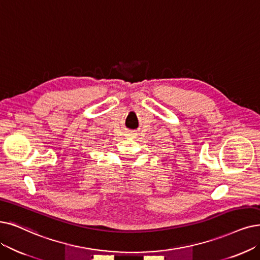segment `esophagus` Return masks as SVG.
<instances>
[{"label": "esophagus", "instance_id": "obj_1", "mask_svg": "<svg viewBox=\"0 0 260 260\" xmlns=\"http://www.w3.org/2000/svg\"><path fill=\"white\" fill-rule=\"evenodd\" d=\"M128 136H129V137H133V133H129Z\"/></svg>", "mask_w": 260, "mask_h": 260}]
</instances>
